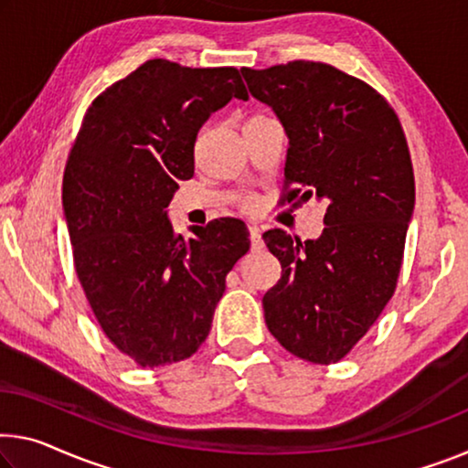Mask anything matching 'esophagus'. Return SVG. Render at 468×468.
Segmentation results:
<instances>
[{
  "instance_id": "34e87169",
  "label": "esophagus",
  "mask_w": 468,
  "mask_h": 468,
  "mask_svg": "<svg viewBox=\"0 0 468 468\" xmlns=\"http://www.w3.org/2000/svg\"><path fill=\"white\" fill-rule=\"evenodd\" d=\"M249 236H250V247H253L255 250L261 249V229H259L257 226H249Z\"/></svg>"
}]
</instances>
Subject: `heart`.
<instances>
[{
	"instance_id": "heart-1",
	"label": "heart",
	"mask_w": 468,
	"mask_h": 468,
	"mask_svg": "<svg viewBox=\"0 0 468 468\" xmlns=\"http://www.w3.org/2000/svg\"><path fill=\"white\" fill-rule=\"evenodd\" d=\"M240 207L247 213H253V211H257V207H259V198L257 197H253V194H250V197H244L242 200H240Z\"/></svg>"
}]
</instances>
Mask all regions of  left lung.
Wrapping results in <instances>:
<instances>
[{"mask_svg": "<svg viewBox=\"0 0 468 468\" xmlns=\"http://www.w3.org/2000/svg\"><path fill=\"white\" fill-rule=\"evenodd\" d=\"M249 91L289 135L280 203H324V232L301 242L284 229L263 240L282 276L263 294L265 324L286 351L335 364L368 333L398 286L414 169L391 104L333 64L292 60L242 69Z\"/></svg>", "mask_w": 468, "mask_h": 468, "instance_id": "1", "label": "left lung"}]
</instances>
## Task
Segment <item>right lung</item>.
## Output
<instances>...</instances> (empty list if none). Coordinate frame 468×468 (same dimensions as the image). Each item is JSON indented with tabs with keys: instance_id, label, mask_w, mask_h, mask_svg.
<instances>
[{
	"instance_id": "obj_1",
	"label": "right lung",
	"mask_w": 468,
	"mask_h": 468,
	"mask_svg": "<svg viewBox=\"0 0 468 468\" xmlns=\"http://www.w3.org/2000/svg\"><path fill=\"white\" fill-rule=\"evenodd\" d=\"M249 100L239 69L154 58L90 104L62 177L79 282L100 328L142 368L197 354L226 276L250 247L244 221L213 219L186 240L167 219L209 114Z\"/></svg>"
}]
</instances>
